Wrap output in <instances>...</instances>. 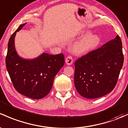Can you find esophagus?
Instances as JSON below:
<instances>
[{"label": "esophagus", "instance_id": "obj_1", "mask_svg": "<svg viewBox=\"0 0 128 128\" xmlns=\"http://www.w3.org/2000/svg\"><path fill=\"white\" fill-rule=\"evenodd\" d=\"M66 63L68 65H71V64L73 63V58H72L71 56H68L66 58Z\"/></svg>", "mask_w": 128, "mask_h": 128}]
</instances>
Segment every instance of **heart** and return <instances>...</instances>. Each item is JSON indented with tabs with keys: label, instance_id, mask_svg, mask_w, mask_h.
<instances>
[{
	"label": "heart",
	"instance_id": "b5f03b06",
	"mask_svg": "<svg viewBox=\"0 0 128 128\" xmlns=\"http://www.w3.org/2000/svg\"><path fill=\"white\" fill-rule=\"evenodd\" d=\"M83 38L74 44L72 50L76 54H84L94 50L100 43V38L98 35L91 34L89 30L82 32L80 34Z\"/></svg>",
	"mask_w": 128,
	"mask_h": 128
}]
</instances>
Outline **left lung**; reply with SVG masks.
Here are the masks:
<instances>
[{"label": "left lung", "instance_id": "1", "mask_svg": "<svg viewBox=\"0 0 128 128\" xmlns=\"http://www.w3.org/2000/svg\"><path fill=\"white\" fill-rule=\"evenodd\" d=\"M124 56L119 36L75 62L74 84L82 96L95 99L111 92L117 82Z\"/></svg>", "mask_w": 128, "mask_h": 128}]
</instances>
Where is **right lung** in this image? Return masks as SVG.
<instances>
[{
    "label": "right lung",
    "instance_id": "1",
    "mask_svg": "<svg viewBox=\"0 0 128 128\" xmlns=\"http://www.w3.org/2000/svg\"><path fill=\"white\" fill-rule=\"evenodd\" d=\"M26 23L12 35L8 44L5 63L14 88L19 93L34 99L46 96L52 88L54 78L64 64V56L43 53L34 59H24L17 53L14 38Z\"/></svg>",
    "mask_w": 128,
    "mask_h": 128
}]
</instances>
